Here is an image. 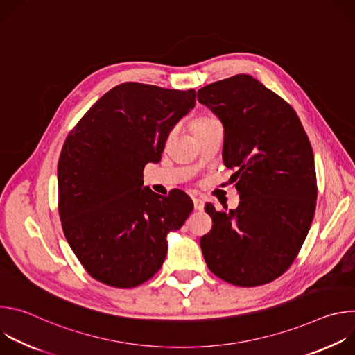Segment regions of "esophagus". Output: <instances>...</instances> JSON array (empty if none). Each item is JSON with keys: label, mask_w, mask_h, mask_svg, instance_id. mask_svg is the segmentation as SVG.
Here are the masks:
<instances>
[{"label": "esophagus", "mask_w": 355, "mask_h": 355, "mask_svg": "<svg viewBox=\"0 0 355 355\" xmlns=\"http://www.w3.org/2000/svg\"><path fill=\"white\" fill-rule=\"evenodd\" d=\"M205 207V200L200 199V198H193V208L196 211H202Z\"/></svg>", "instance_id": "obj_1"}]
</instances>
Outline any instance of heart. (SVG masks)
Instances as JSON below:
<instances>
[{
  "instance_id": "heart-1",
  "label": "heart",
  "mask_w": 355,
  "mask_h": 355,
  "mask_svg": "<svg viewBox=\"0 0 355 355\" xmlns=\"http://www.w3.org/2000/svg\"><path fill=\"white\" fill-rule=\"evenodd\" d=\"M212 121H215V119H214V118H198V119H195V122H193V130L198 129V128H202V126H205V125L211 123Z\"/></svg>"
}]
</instances>
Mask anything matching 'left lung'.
<instances>
[{
	"label": "left lung",
	"instance_id": "1",
	"mask_svg": "<svg viewBox=\"0 0 355 355\" xmlns=\"http://www.w3.org/2000/svg\"><path fill=\"white\" fill-rule=\"evenodd\" d=\"M225 129L223 163L234 170L237 209L211 215L200 237L208 268L237 286H259L282 275L296 259L313 220L318 187L309 137L293 108L247 74L198 89Z\"/></svg>",
	"mask_w": 355,
	"mask_h": 355
}]
</instances>
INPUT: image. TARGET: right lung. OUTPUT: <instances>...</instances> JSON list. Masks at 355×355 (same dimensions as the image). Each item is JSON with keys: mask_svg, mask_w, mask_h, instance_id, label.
I'll use <instances>...</instances> for the list:
<instances>
[{"mask_svg": "<svg viewBox=\"0 0 355 355\" xmlns=\"http://www.w3.org/2000/svg\"><path fill=\"white\" fill-rule=\"evenodd\" d=\"M195 107V91L123 83L81 118L58 166L59 214L74 254L96 281L135 288L167 256V234L193 209L174 189L143 187V168L162 159L170 130Z\"/></svg>", "mask_w": 355, "mask_h": 355, "instance_id": "1", "label": "right lung"}]
</instances>
